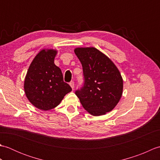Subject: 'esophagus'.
<instances>
[{"mask_svg": "<svg viewBox=\"0 0 160 160\" xmlns=\"http://www.w3.org/2000/svg\"><path fill=\"white\" fill-rule=\"evenodd\" d=\"M69 85L71 86V87L72 88V89H74V87H75V84H74V82H73V81H71V82L69 83Z\"/></svg>", "mask_w": 160, "mask_h": 160, "instance_id": "34e87169", "label": "esophagus"}]
</instances>
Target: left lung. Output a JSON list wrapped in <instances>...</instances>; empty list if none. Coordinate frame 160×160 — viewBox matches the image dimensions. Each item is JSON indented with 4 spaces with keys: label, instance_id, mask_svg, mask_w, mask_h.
<instances>
[{
    "label": "left lung",
    "instance_id": "1",
    "mask_svg": "<svg viewBox=\"0 0 160 160\" xmlns=\"http://www.w3.org/2000/svg\"><path fill=\"white\" fill-rule=\"evenodd\" d=\"M74 52L82 66L84 85L76 91L82 107L95 116L112 111L123 91V80L117 67L94 47L76 48Z\"/></svg>",
    "mask_w": 160,
    "mask_h": 160
}]
</instances>
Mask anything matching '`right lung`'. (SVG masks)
Segmentation results:
<instances>
[{"instance_id":"obj_1","label":"right lung","mask_w":160,"mask_h":160,"mask_svg":"<svg viewBox=\"0 0 160 160\" xmlns=\"http://www.w3.org/2000/svg\"><path fill=\"white\" fill-rule=\"evenodd\" d=\"M56 53L53 49L40 51L30 64L25 79L27 98L40 110L55 108L72 90L64 82L61 69L54 64Z\"/></svg>"}]
</instances>
